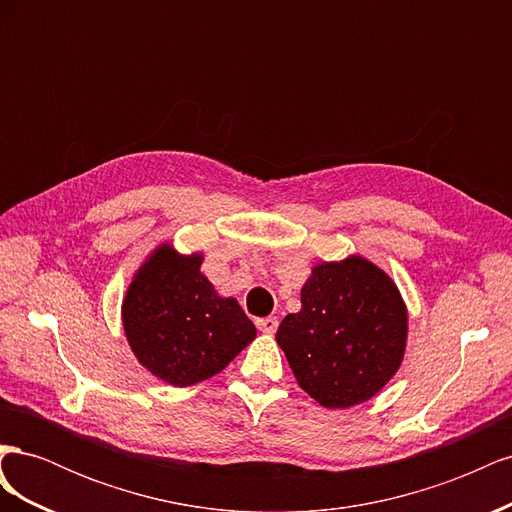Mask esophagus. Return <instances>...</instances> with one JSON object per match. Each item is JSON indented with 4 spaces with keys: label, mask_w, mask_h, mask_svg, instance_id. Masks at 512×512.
Returning <instances> with one entry per match:
<instances>
[{
    "label": "esophagus",
    "mask_w": 512,
    "mask_h": 512,
    "mask_svg": "<svg viewBox=\"0 0 512 512\" xmlns=\"http://www.w3.org/2000/svg\"><path fill=\"white\" fill-rule=\"evenodd\" d=\"M277 324H280V320H277L275 316H267V318L256 320V327H258L262 333H267V335H273V333L277 331Z\"/></svg>",
    "instance_id": "34e87169"
}]
</instances>
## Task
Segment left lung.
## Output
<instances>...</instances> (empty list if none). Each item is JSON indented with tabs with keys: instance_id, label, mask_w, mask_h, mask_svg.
Returning a JSON list of instances; mask_svg holds the SVG:
<instances>
[{
	"instance_id": "1",
	"label": "left lung",
	"mask_w": 512,
	"mask_h": 512,
	"mask_svg": "<svg viewBox=\"0 0 512 512\" xmlns=\"http://www.w3.org/2000/svg\"><path fill=\"white\" fill-rule=\"evenodd\" d=\"M275 339L301 389L320 406H359L404 361L408 309L389 275L352 254L312 269L301 312L282 320Z\"/></svg>"
}]
</instances>
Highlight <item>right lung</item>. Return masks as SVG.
Returning a JSON list of instances; mask_svg holds the SVG:
<instances>
[{"label":"right lung","instance_id":"1","mask_svg":"<svg viewBox=\"0 0 512 512\" xmlns=\"http://www.w3.org/2000/svg\"><path fill=\"white\" fill-rule=\"evenodd\" d=\"M203 254L153 250L121 303L128 344L145 369L170 386L203 382L254 342L256 327L237 299L220 297L200 273Z\"/></svg>","mask_w":512,"mask_h":512}]
</instances>
